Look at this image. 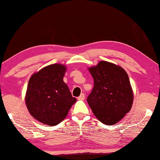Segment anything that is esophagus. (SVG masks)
<instances>
[{
    "instance_id": "1",
    "label": "esophagus",
    "mask_w": 160,
    "mask_h": 160,
    "mask_svg": "<svg viewBox=\"0 0 160 160\" xmlns=\"http://www.w3.org/2000/svg\"><path fill=\"white\" fill-rule=\"evenodd\" d=\"M78 99L79 101H83L85 99V94L84 93H82L81 95L79 96V97L78 98Z\"/></svg>"
}]
</instances>
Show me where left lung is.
Returning a JSON list of instances; mask_svg holds the SVG:
<instances>
[{
    "instance_id": "8db88e82",
    "label": "left lung",
    "mask_w": 160,
    "mask_h": 160,
    "mask_svg": "<svg viewBox=\"0 0 160 160\" xmlns=\"http://www.w3.org/2000/svg\"><path fill=\"white\" fill-rule=\"evenodd\" d=\"M88 70L94 85L87 98L98 120L107 125L120 121L131 109L133 92L127 72L122 67L101 61Z\"/></svg>"
}]
</instances>
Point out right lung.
I'll return each mask as SVG.
<instances>
[{
    "label": "right lung",
    "instance_id": "right-lung-1",
    "mask_svg": "<svg viewBox=\"0 0 160 160\" xmlns=\"http://www.w3.org/2000/svg\"><path fill=\"white\" fill-rule=\"evenodd\" d=\"M67 67L53 64L35 72L29 80L25 103L31 115L47 125H56L77 102L63 78Z\"/></svg>",
    "mask_w": 160,
    "mask_h": 160
}]
</instances>
